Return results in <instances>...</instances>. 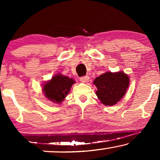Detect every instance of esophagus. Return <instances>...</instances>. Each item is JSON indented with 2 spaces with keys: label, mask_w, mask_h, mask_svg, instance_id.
<instances>
[{
  "label": "esophagus",
  "mask_w": 160,
  "mask_h": 160,
  "mask_svg": "<svg viewBox=\"0 0 160 160\" xmlns=\"http://www.w3.org/2000/svg\"><path fill=\"white\" fill-rule=\"evenodd\" d=\"M89 77L88 76H83V77H81L80 78V81L82 82V83H86L89 81Z\"/></svg>",
  "instance_id": "esophagus-1"
}]
</instances>
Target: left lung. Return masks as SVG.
<instances>
[{
  "instance_id": "1",
  "label": "left lung",
  "mask_w": 160,
  "mask_h": 160,
  "mask_svg": "<svg viewBox=\"0 0 160 160\" xmlns=\"http://www.w3.org/2000/svg\"><path fill=\"white\" fill-rule=\"evenodd\" d=\"M93 84L96 95L105 106H113L124 97L130 84V78L123 71H108L95 78Z\"/></svg>"
}]
</instances>
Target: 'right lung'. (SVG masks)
<instances>
[{
	"instance_id": "right-lung-1",
	"label": "right lung",
	"mask_w": 160,
	"mask_h": 160,
	"mask_svg": "<svg viewBox=\"0 0 160 160\" xmlns=\"http://www.w3.org/2000/svg\"><path fill=\"white\" fill-rule=\"evenodd\" d=\"M75 83L73 78L59 73L52 76L50 80L44 82L42 91L49 101L60 104L70 92L72 85Z\"/></svg>"
}]
</instances>
